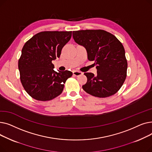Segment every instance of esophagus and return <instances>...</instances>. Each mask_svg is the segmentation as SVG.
I'll return each mask as SVG.
<instances>
[{"instance_id":"obj_1","label":"esophagus","mask_w":152,"mask_h":152,"mask_svg":"<svg viewBox=\"0 0 152 152\" xmlns=\"http://www.w3.org/2000/svg\"><path fill=\"white\" fill-rule=\"evenodd\" d=\"M73 75H75V76H80V75H81L83 73H81V72H80V71H73Z\"/></svg>"}]
</instances>
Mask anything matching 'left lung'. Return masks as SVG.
Listing matches in <instances>:
<instances>
[{"label":"left lung","mask_w":152,"mask_h":152,"mask_svg":"<svg viewBox=\"0 0 152 152\" xmlns=\"http://www.w3.org/2000/svg\"><path fill=\"white\" fill-rule=\"evenodd\" d=\"M75 41L84 46L87 58L94 61L97 75L85 73L87 78L83 89L94 97L105 98L116 94L127 76V62L121 42L112 34L102 29L73 32Z\"/></svg>","instance_id":"obj_1"}]
</instances>
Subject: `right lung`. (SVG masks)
Here are the masks:
<instances>
[{
  "label": "right lung",
  "instance_id": "obj_1",
  "mask_svg": "<svg viewBox=\"0 0 152 152\" xmlns=\"http://www.w3.org/2000/svg\"><path fill=\"white\" fill-rule=\"evenodd\" d=\"M72 31H42L24 45L18 60L21 83L30 96L48 101L61 94L64 84L71 77L69 71L56 72L52 60L59 58Z\"/></svg>",
  "mask_w": 152,
  "mask_h": 152
}]
</instances>
